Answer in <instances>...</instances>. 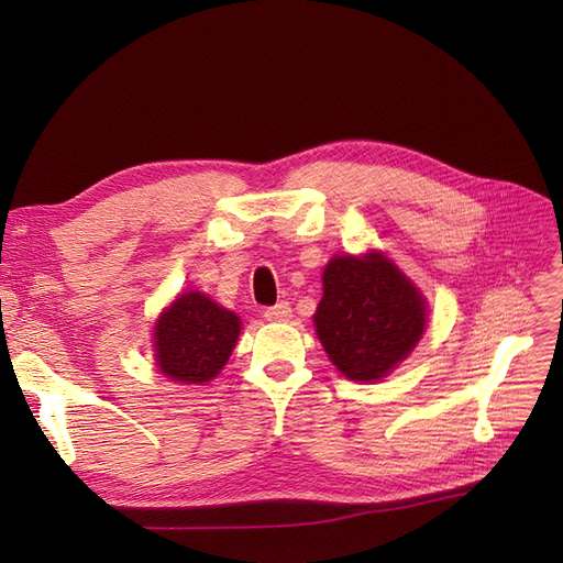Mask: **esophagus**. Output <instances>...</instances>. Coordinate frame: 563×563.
<instances>
[{
	"instance_id": "1",
	"label": "esophagus",
	"mask_w": 563,
	"mask_h": 563,
	"mask_svg": "<svg viewBox=\"0 0 563 563\" xmlns=\"http://www.w3.org/2000/svg\"><path fill=\"white\" fill-rule=\"evenodd\" d=\"M290 312H294V309H290V305H288V302H277L275 307H267L263 314H265V319H267V321L282 323V321H288V319H290Z\"/></svg>"
}]
</instances>
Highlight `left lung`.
Listing matches in <instances>:
<instances>
[{
  "label": "left lung",
  "mask_w": 563,
  "mask_h": 563,
  "mask_svg": "<svg viewBox=\"0 0 563 563\" xmlns=\"http://www.w3.org/2000/svg\"><path fill=\"white\" fill-rule=\"evenodd\" d=\"M317 335L338 371L358 382L389 375L412 352L426 325L415 284L382 254L338 256L323 269Z\"/></svg>",
  "instance_id": "left-lung-1"
}]
</instances>
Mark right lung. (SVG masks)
Instances as JSON below:
<instances>
[{
    "label": "right lung",
    "mask_w": 563,
    "mask_h": 563,
    "mask_svg": "<svg viewBox=\"0 0 563 563\" xmlns=\"http://www.w3.org/2000/svg\"><path fill=\"white\" fill-rule=\"evenodd\" d=\"M153 335L156 363L165 377L202 384L228 363L240 335V317L190 290L165 309Z\"/></svg>",
    "instance_id": "right-lung-1"
}]
</instances>
